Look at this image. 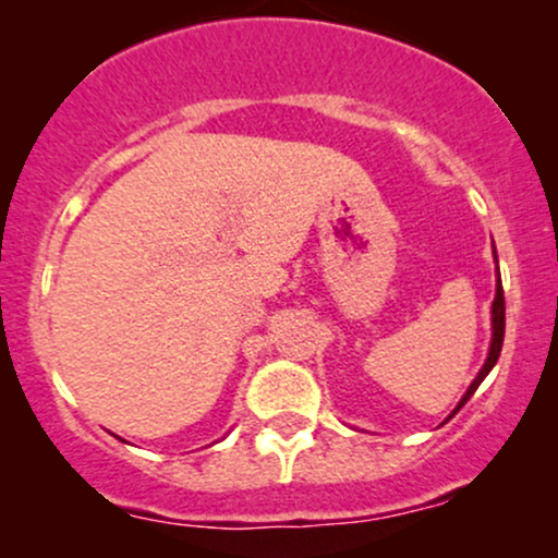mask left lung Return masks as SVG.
<instances>
[{
	"instance_id": "left-lung-1",
	"label": "left lung",
	"mask_w": 558,
	"mask_h": 558,
	"mask_svg": "<svg viewBox=\"0 0 558 558\" xmlns=\"http://www.w3.org/2000/svg\"><path fill=\"white\" fill-rule=\"evenodd\" d=\"M496 265H498V259H496ZM490 315H493V317H490V319H493V338H490L488 360H485L483 369H480L475 380H472V386L466 388V393L462 396V401L457 403V409H453V414H457L459 409H462L464 403L470 401V396L475 393L480 383H483L485 377H488V373H490V369H493V364H496V362H498V356H501V345H504V330H506V304H504V286H501V275H498V278H496V299H493V310H490ZM453 414H451V417H453ZM451 417H448V420H451Z\"/></svg>"
}]
</instances>
